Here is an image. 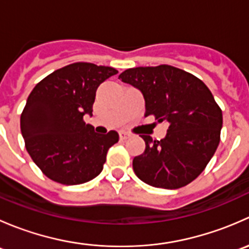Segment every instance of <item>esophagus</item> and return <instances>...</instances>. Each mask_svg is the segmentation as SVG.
Returning a JSON list of instances; mask_svg holds the SVG:
<instances>
[{"instance_id": "34e87169", "label": "esophagus", "mask_w": 249, "mask_h": 249, "mask_svg": "<svg viewBox=\"0 0 249 249\" xmlns=\"http://www.w3.org/2000/svg\"><path fill=\"white\" fill-rule=\"evenodd\" d=\"M119 137H120V140H126V139H129L130 135L127 134V132H125V131H120L119 132Z\"/></svg>"}]
</instances>
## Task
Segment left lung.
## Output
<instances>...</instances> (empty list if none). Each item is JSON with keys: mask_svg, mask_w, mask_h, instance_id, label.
Instances as JSON below:
<instances>
[{"mask_svg": "<svg viewBox=\"0 0 249 249\" xmlns=\"http://www.w3.org/2000/svg\"><path fill=\"white\" fill-rule=\"evenodd\" d=\"M119 79L142 92L145 115L169 125L160 141L141 136L145 149L132 161L136 176L164 189L189 184L205 170L220 141L223 114L212 92L197 77L170 65L129 69Z\"/></svg>", "mask_w": 249, "mask_h": 249, "instance_id": "obj_1", "label": "left lung"}]
</instances>
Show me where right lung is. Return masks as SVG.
<instances>
[{"instance_id": "right-lung-1", "label": "right lung", "mask_w": 249, "mask_h": 249, "mask_svg": "<svg viewBox=\"0 0 249 249\" xmlns=\"http://www.w3.org/2000/svg\"><path fill=\"white\" fill-rule=\"evenodd\" d=\"M117 73L113 67L74 62L42 79L29 95L20 129L27 153L48 178L74 185L101 173L119 135L97 134L83 117L92 115L99 85Z\"/></svg>"}]
</instances>
